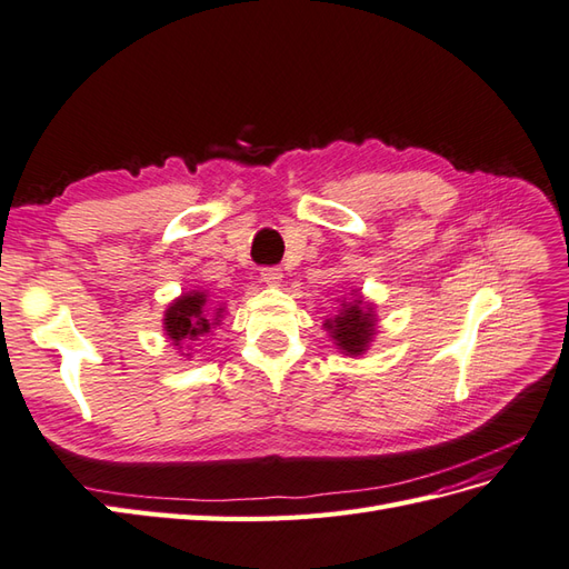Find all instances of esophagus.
Masks as SVG:
<instances>
[{
	"label": "esophagus",
	"instance_id": "obj_1",
	"mask_svg": "<svg viewBox=\"0 0 569 569\" xmlns=\"http://www.w3.org/2000/svg\"><path fill=\"white\" fill-rule=\"evenodd\" d=\"M283 279V271L281 267H263L261 269V281L269 283V286H279Z\"/></svg>",
	"mask_w": 569,
	"mask_h": 569
}]
</instances>
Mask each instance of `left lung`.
<instances>
[{"instance_id": "obj_1", "label": "left lung", "mask_w": 569, "mask_h": 569, "mask_svg": "<svg viewBox=\"0 0 569 569\" xmlns=\"http://www.w3.org/2000/svg\"><path fill=\"white\" fill-rule=\"evenodd\" d=\"M327 327L332 329L339 349H345L347 353H361L376 332V320L371 310L361 308V300H353L351 306H345V310L335 317V322H327Z\"/></svg>"}]
</instances>
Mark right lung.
<instances>
[{
    "label": "right lung",
    "mask_w": 569,
    "mask_h": 569,
    "mask_svg": "<svg viewBox=\"0 0 569 569\" xmlns=\"http://www.w3.org/2000/svg\"><path fill=\"white\" fill-rule=\"evenodd\" d=\"M210 320H218V315H213V308H210L208 298L203 293H189V296H181L174 306L167 310L164 329L169 339L179 347L183 339L206 335L210 325H213Z\"/></svg>",
    "instance_id": "right-lung-1"
}]
</instances>
